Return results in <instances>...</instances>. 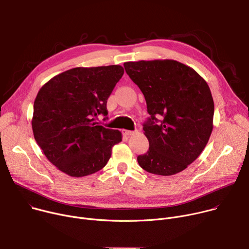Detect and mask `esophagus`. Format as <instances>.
Segmentation results:
<instances>
[{
	"instance_id": "34e87169",
	"label": "esophagus",
	"mask_w": 249,
	"mask_h": 249,
	"mask_svg": "<svg viewBox=\"0 0 249 249\" xmlns=\"http://www.w3.org/2000/svg\"><path fill=\"white\" fill-rule=\"evenodd\" d=\"M137 131H130V130H123V134L125 136H132L134 134H136Z\"/></svg>"
}]
</instances>
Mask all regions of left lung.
I'll use <instances>...</instances> for the list:
<instances>
[{
  "mask_svg": "<svg viewBox=\"0 0 249 249\" xmlns=\"http://www.w3.org/2000/svg\"><path fill=\"white\" fill-rule=\"evenodd\" d=\"M126 73L143 92L151 118L144 125L149 151L140 166L158 175L184 170L205 149L213 131L214 100L196 71L175 60L124 63ZM163 116L160 123L156 116Z\"/></svg>",
  "mask_w": 249,
  "mask_h": 249,
  "instance_id": "1",
  "label": "left lung"
}]
</instances>
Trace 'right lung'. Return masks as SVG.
<instances>
[{"mask_svg": "<svg viewBox=\"0 0 249 249\" xmlns=\"http://www.w3.org/2000/svg\"><path fill=\"white\" fill-rule=\"evenodd\" d=\"M123 74L119 65L78 67L39 89L31 120L34 139L62 172L83 177L100 170L122 141L120 131L98 125L94 117L107 115V99Z\"/></svg>", "mask_w": 249, "mask_h": 249, "instance_id": "add662e5", "label": "right lung"}]
</instances>
